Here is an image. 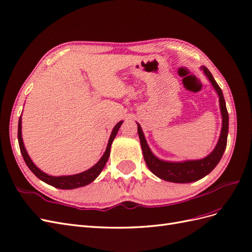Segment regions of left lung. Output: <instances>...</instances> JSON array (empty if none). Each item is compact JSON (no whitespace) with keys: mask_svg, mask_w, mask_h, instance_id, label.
I'll return each mask as SVG.
<instances>
[{"mask_svg":"<svg viewBox=\"0 0 252 252\" xmlns=\"http://www.w3.org/2000/svg\"><path fill=\"white\" fill-rule=\"evenodd\" d=\"M201 69L203 70L206 77H207V79L210 81L212 87L217 91V94L219 95L220 114H222V129H220L219 141L216 145L215 149H213L207 157L200 159H187V161L183 162H170L158 158L152 154V151L150 150L146 142V139H145V135L143 133L140 124L136 123L138 124V133L143 150V156L147 167L152 173L157 175L158 178L167 182L191 183L201 180L216 168V166L220 161V158H222L224 151L226 149L229 118H228V112L222 89L220 88L218 83L213 79L212 74L207 68L205 66H201Z\"/></svg>","mask_w":252,"mask_h":252,"instance_id":"1","label":"left lung"}]
</instances>
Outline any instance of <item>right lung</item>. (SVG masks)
I'll return each mask as SVG.
<instances>
[{
	"label": "right lung",
	"instance_id": "add662e5",
	"mask_svg": "<svg viewBox=\"0 0 252 252\" xmlns=\"http://www.w3.org/2000/svg\"><path fill=\"white\" fill-rule=\"evenodd\" d=\"M122 123H123V121L119 122V123L113 127L108 144H107V147H106L104 155L102 156V158L100 159H98V162L91 167V168H89L88 170H85L81 173L72 174V175H60V177H53V175H49L47 173L43 172L40 168H37V167L34 165V163L32 161V158H30V157L28 156L26 148L24 146V143H23L22 118H20V120H19V126H18V140H19L21 154L23 156V158H24L26 165L28 166V168L32 171V173L35 175L36 178H39L41 181L45 182L48 185H51V186L59 188V189H74V188L86 186V185L90 184L91 182H94L98 177V175H100L106 163H107L108 158H109V155H110L111 144H112L114 138H116V135L119 131Z\"/></svg>",
	"mask_w": 252,
	"mask_h": 252
}]
</instances>
